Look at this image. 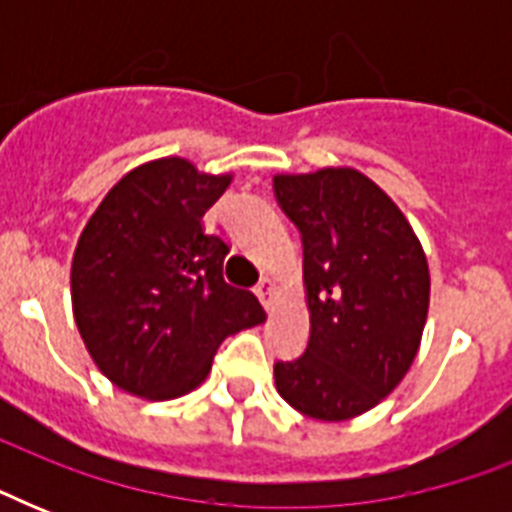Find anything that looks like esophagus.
<instances>
[{"label": "esophagus", "mask_w": 512, "mask_h": 512, "mask_svg": "<svg viewBox=\"0 0 512 512\" xmlns=\"http://www.w3.org/2000/svg\"><path fill=\"white\" fill-rule=\"evenodd\" d=\"M273 292H276V284H273L271 279H263V281H260V284H257V287H255V295L260 297V303H263L265 308H271Z\"/></svg>", "instance_id": "esophagus-1"}]
</instances>
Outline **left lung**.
I'll return each instance as SVG.
<instances>
[{"label":"left lung","instance_id":"1","mask_svg":"<svg viewBox=\"0 0 512 512\" xmlns=\"http://www.w3.org/2000/svg\"><path fill=\"white\" fill-rule=\"evenodd\" d=\"M273 193L303 239L311 337L276 361V390L313 420L377 406L409 372L428 319V260L390 196L350 167L276 175Z\"/></svg>","mask_w":512,"mask_h":512}]
</instances>
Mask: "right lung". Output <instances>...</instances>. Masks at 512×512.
Returning a JSON list of instances; mask_svg holds the SVG:
<instances>
[{"instance_id": "add662e5", "label": "right lung", "mask_w": 512, "mask_h": 512, "mask_svg": "<svg viewBox=\"0 0 512 512\" xmlns=\"http://www.w3.org/2000/svg\"><path fill=\"white\" fill-rule=\"evenodd\" d=\"M231 185L185 159L127 172L84 225L71 265L74 319L116 388L167 401L209 374L220 342L263 324L249 289L225 284L228 244L201 217Z\"/></svg>"}]
</instances>
